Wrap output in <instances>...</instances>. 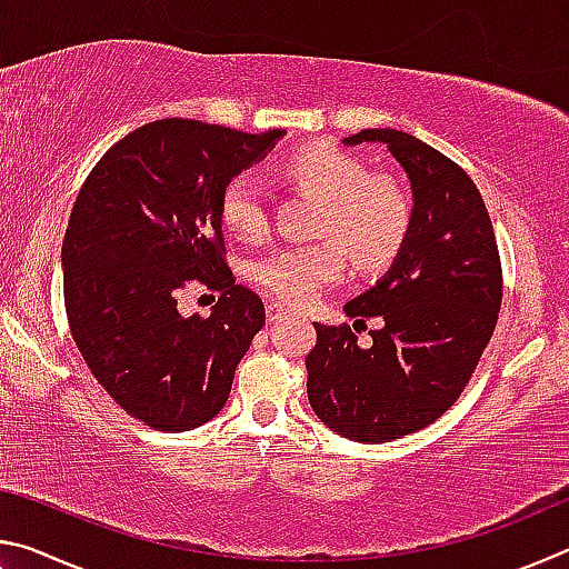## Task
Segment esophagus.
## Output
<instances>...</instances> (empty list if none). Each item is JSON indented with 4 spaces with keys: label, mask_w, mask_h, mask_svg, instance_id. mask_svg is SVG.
<instances>
[{
    "label": "esophagus",
    "mask_w": 569,
    "mask_h": 569,
    "mask_svg": "<svg viewBox=\"0 0 569 569\" xmlns=\"http://www.w3.org/2000/svg\"><path fill=\"white\" fill-rule=\"evenodd\" d=\"M283 316H288V311H286V308L281 306V303H268L266 306V319L268 321H281L283 319Z\"/></svg>",
    "instance_id": "esophagus-1"
}]
</instances>
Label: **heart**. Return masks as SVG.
<instances>
[{
	"label": "heart",
	"mask_w": 569,
	"mask_h": 569,
	"mask_svg": "<svg viewBox=\"0 0 569 569\" xmlns=\"http://www.w3.org/2000/svg\"><path fill=\"white\" fill-rule=\"evenodd\" d=\"M283 176L321 198L319 243L268 250L253 263V281L286 303L313 301L346 273V248L359 268H379L399 253L411 230V200L399 180L366 172L361 160L333 146H306L283 162ZM220 220L238 238L268 228V198L253 176H236L220 192Z\"/></svg>",
	"instance_id": "heart-1"
}]
</instances>
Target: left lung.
Segmentation results:
<instances>
[{"mask_svg":"<svg viewBox=\"0 0 569 569\" xmlns=\"http://www.w3.org/2000/svg\"><path fill=\"white\" fill-rule=\"evenodd\" d=\"M346 146L383 142L409 176L411 230L389 273L343 306L385 326L361 350L351 326L316 323L306 391L326 427L381 445L437 421L475 373L502 306V261L479 190L455 160L401 130H361Z\"/></svg>","mask_w":569,"mask_h":569,"instance_id":"left-lung-1","label":"left lung"}]
</instances>
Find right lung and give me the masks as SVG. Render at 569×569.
Here are the masks:
<instances>
[{
	"instance_id": "1",
	"label": "right lung",
	"mask_w": 569,
	"mask_h": 569,
	"mask_svg": "<svg viewBox=\"0 0 569 569\" xmlns=\"http://www.w3.org/2000/svg\"><path fill=\"white\" fill-rule=\"evenodd\" d=\"M281 134L156 120L114 142L82 182L62 243L67 323L100 387L152 429L213 419L263 329V301L226 261L220 192ZM192 280L221 293L206 320L177 311Z\"/></svg>"
}]
</instances>
